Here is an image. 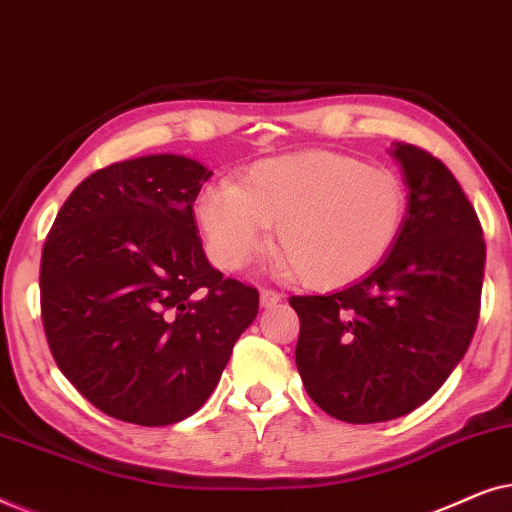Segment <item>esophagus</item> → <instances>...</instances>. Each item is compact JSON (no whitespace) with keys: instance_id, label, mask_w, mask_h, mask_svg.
<instances>
[{"instance_id":"obj_1","label":"esophagus","mask_w":512,"mask_h":512,"mask_svg":"<svg viewBox=\"0 0 512 512\" xmlns=\"http://www.w3.org/2000/svg\"><path fill=\"white\" fill-rule=\"evenodd\" d=\"M279 300H282V296L275 289H261V305L263 307H275Z\"/></svg>"}]
</instances>
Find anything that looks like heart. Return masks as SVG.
<instances>
[{"label": "heart", "mask_w": 512, "mask_h": 512, "mask_svg": "<svg viewBox=\"0 0 512 512\" xmlns=\"http://www.w3.org/2000/svg\"><path fill=\"white\" fill-rule=\"evenodd\" d=\"M195 219L219 268L254 263L277 226V247L300 282L333 289L389 254L408 219V188L396 172L345 153H293L258 160L233 186L205 188Z\"/></svg>", "instance_id": "b5f03b06"}]
</instances>
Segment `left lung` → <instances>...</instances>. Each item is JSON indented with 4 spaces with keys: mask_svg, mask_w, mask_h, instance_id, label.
Masks as SVG:
<instances>
[{
    "mask_svg": "<svg viewBox=\"0 0 512 512\" xmlns=\"http://www.w3.org/2000/svg\"><path fill=\"white\" fill-rule=\"evenodd\" d=\"M408 219L366 277L326 296H291L305 391L349 424L387 422L429 401L464 359L480 317L485 240L454 174L396 144Z\"/></svg>",
    "mask_w": 512,
    "mask_h": 512,
    "instance_id": "obj_1",
    "label": "left lung"
}]
</instances>
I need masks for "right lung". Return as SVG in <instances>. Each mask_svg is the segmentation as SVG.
Instances as JSON below:
<instances>
[{"instance_id": "1", "label": "right lung", "mask_w": 512, "mask_h": 512, "mask_svg": "<svg viewBox=\"0 0 512 512\" xmlns=\"http://www.w3.org/2000/svg\"><path fill=\"white\" fill-rule=\"evenodd\" d=\"M212 177L144 156L81 181L41 251V321L62 375L104 415L181 422L212 394L258 314L254 286L202 251L193 202Z\"/></svg>"}]
</instances>
